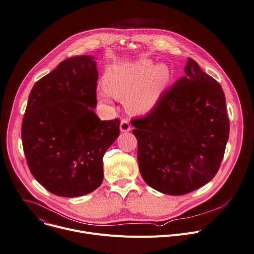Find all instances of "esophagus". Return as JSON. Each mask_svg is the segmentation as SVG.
<instances>
[{
	"label": "esophagus",
	"mask_w": 254,
	"mask_h": 254,
	"mask_svg": "<svg viewBox=\"0 0 254 254\" xmlns=\"http://www.w3.org/2000/svg\"><path fill=\"white\" fill-rule=\"evenodd\" d=\"M130 129H131V127H130L128 119H123L121 122V131L126 132V131H129Z\"/></svg>",
	"instance_id": "obj_1"
}]
</instances>
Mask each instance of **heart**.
<instances>
[{
    "label": "heart",
    "mask_w": 254,
    "mask_h": 254,
    "mask_svg": "<svg viewBox=\"0 0 254 254\" xmlns=\"http://www.w3.org/2000/svg\"><path fill=\"white\" fill-rule=\"evenodd\" d=\"M170 79L169 67L164 64L153 65L149 60L133 64L114 65L106 72L103 80L104 90L100 97L109 95L125 100L131 113L144 114L158 103Z\"/></svg>",
    "instance_id": "1"
}]
</instances>
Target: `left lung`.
<instances>
[{"label":"left lung","instance_id":"obj_1","mask_svg":"<svg viewBox=\"0 0 254 254\" xmlns=\"http://www.w3.org/2000/svg\"><path fill=\"white\" fill-rule=\"evenodd\" d=\"M184 72L146 117L130 122L143 179L171 195L187 194L215 177L230 129L221 85L190 58Z\"/></svg>","mask_w":254,"mask_h":254}]
</instances>
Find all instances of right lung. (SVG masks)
Masks as SVG:
<instances>
[{
  "instance_id": "obj_1",
  "label": "right lung",
  "mask_w": 254,
  "mask_h": 254,
  "mask_svg": "<svg viewBox=\"0 0 254 254\" xmlns=\"http://www.w3.org/2000/svg\"><path fill=\"white\" fill-rule=\"evenodd\" d=\"M98 71L91 56L73 57L38 80L22 122V144L34 178L64 197L88 194L103 180L102 159L121 121L93 111Z\"/></svg>"
}]
</instances>
